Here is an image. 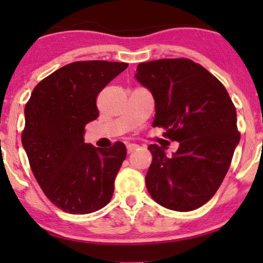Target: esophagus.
Instances as JSON below:
<instances>
[{
  "mask_svg": "<svg viewBox=\"0 0 263 263\" xmlns=\"http://www.w3.org/2000/svg\"><path fill=\"white\" fill-rule=\"evenodd\" d=\"M137 148H139V146H137V145H135V144L127 145V154H132L134 151H136Z\"/></svg>",
  "mask_w": 263,
  "mask_h": 263,
  "instance_id": "1",
  "label": "esophagus"
}]
</instances>
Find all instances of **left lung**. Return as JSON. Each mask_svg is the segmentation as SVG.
<instances>
[{"label":"left lung","instance_id":"left-lung-1","mask_svg":"<svg viewBox=\"0 0 263 263\" xmlns=\"http://www.w3.org/2000/svg\"><path fill=\"white\" fill-rule=\"evenodd\" d=\"M135 78L155 100L153 127L179 142L171 158L161 146H148V193L171 210H196L219 190L240 140L234 104L224 85L188 58L140 63Z\"/></svg>","mask_w":263,"mask_h":263}]
</instances>
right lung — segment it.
Wrapping results in <instances>:
<instances>
[{
  "label": "right lung",
  "mask_w": 263,
  "mask_h": 263,
  "mask_svg": "<svg viewBox=\"0 0 263 263\" xmlns=\"http://www.w3.org/2000/svg\"><path fill=\"white\" fill-rule=\"evenodd\" d=\"M124 62L79 61L58 68L35 87L25 105L21 142L31 172L53 205L68 214L104 208L126 159V146L84 142L85 126L99 116L97 98Z\"/></svg>",
  "instance_id": "1"
}]
</instances>
